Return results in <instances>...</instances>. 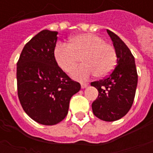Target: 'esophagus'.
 <instances>
[{
	"instance_id": "34e87169",
	"label": "esophagus",
	"mask_w": 153,
	"mask_h": 153,
	"mask_svg": "<svg viewBox=\"0 0 153 153\" xmlns=\"http://www.w3.org/2000/svg\"><path fill=\"white\" fill-rule=\"evenodd\" d=\"M80 84H81V88H86V87L88 85V83H83V82H82Z\"/></svg>"
}]
</instances>
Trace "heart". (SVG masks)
Returning <instances> with one entry per match:
<instances>
[{"mask_svg": "<svg viewBox=\"0 0 153 153\" xmlns=\"http://www.w3.org/2000/svg\"><path fill=\"white\" fill-rule=\"evenodd\" d=\"M54 56L65 72H70L80 59L83 60V64L71 72L77 79H86L93 74L97 78L107 76L114 70L117 60L115 47L93 33L77 35L71 38L69 45L57 44Z\"/></svg>", "mask_w": 153, "mask_h": 153, "instance_id": "1", "label": "heart"}]
</instances>
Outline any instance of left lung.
<instances>
[{"label": "left lung", "instance_id": "obj_1", "mask_svg": "<svg viewBox=\"0 0 153 153\" xmlns=\"http://www.w3.org/2000/svg\"><path fill=\"white\" fill-rule=\"evenodd\" d=\"M117 56V64L103 79L92 82L98 97L92 104L93 112L105 121H115L125 116L131 108L138 83L134 57L128 47L113 32L107 29Z\"/></svg>", "mask_w": 153, "mask_h": 153}]
</instances>
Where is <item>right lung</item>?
Here are the masks:
<instances>
[{
  "label": "right lung",
  "instance_id": "obj_1",
  "mask_svg": "<svg viewBox=\"0 0 153 153\" xmlns=\"http://www.w3.org/2000/svg\"><path fill=\"white\" fill-rule=\"evenodd\" d=\"M57 33L50 30L38 33L25 44L17 62L20 104L30 118L45 125H56L65 118L71 97L81 88L55 59Z\"/></svg>",
  "mask_w": 153,
  "mask_h": 153
}]
</instances>
